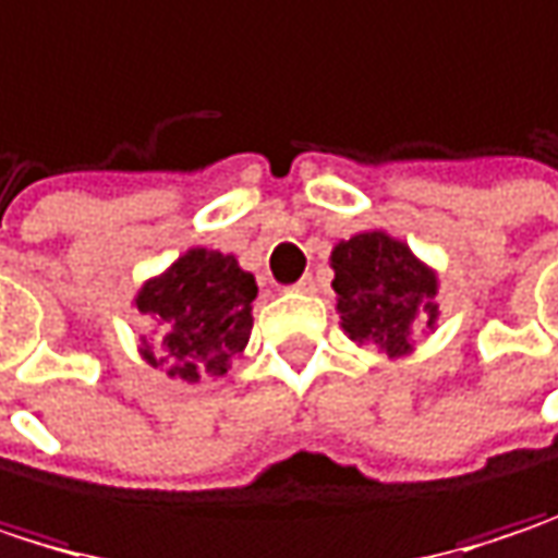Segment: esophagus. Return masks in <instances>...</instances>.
Segmentation results:
<instances>
[{
  "instance_id": "esophagus-1",
  "label": "esophagus",
  "mask_w": 558,
  "mask_h": 558,
  "mask_svg": "<svg viewBox=\"0 0 558 558\" xmlns=\"http://www.w3.org/2000/svg\"><path fill=\"white\" fill-rule=\"evenodd\" d=\"M295 292H299V295H314V292H317V282H314L312 276H305V279H299Z\"/></svg>"
}]
</instances>
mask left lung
<instances>
[{
	"label": "left lung",
	"mask_w": 558,
	"mask_h": 558,
	"mask_svg": "<svg viewBox=\"0 0 558 558\" xmlns=\"http://www.w3.org/2000/svg\"><path fill=\"white\" fill-rule=\"evenodd\" d=\"M333 295L343 333L356 347H379L388 360L414 353V333L440 320V272L385 231H363L330 250Z\"/></svg>",
	"instance_id": "8db88e82"
}]
</instances>
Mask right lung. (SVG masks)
<instances>
[{
	"label": "right lung",
	"mask_w": 558,
	"mask_h": 558,
	"mask_svg": "<svg viewBox=\"0 0 558 558\" xmlns=\"http://www.w3.org/2000/svg\"><path fill=\"white\" fill-rule=\"evenodd\" d=\"M253 299L256 279L234 253L189 246L134 295V308L157 333L141 337V360L189 385L225 376L250 343Z\"/></svg>",
	"instance_id": "1"
}]
</instances>
